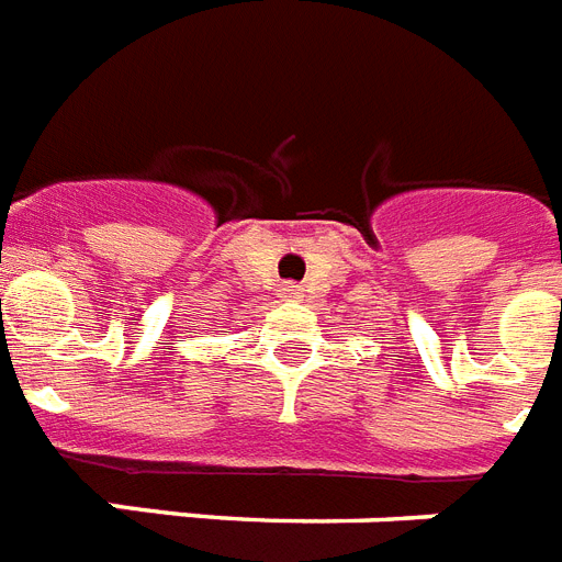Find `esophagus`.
I'll return each instance as SVG.
<instances>
[{"instance_id": "esophagus-1", "label": "esophagus", "mask_w": 562, "mask_h": 562, "mask_svg": "<svg viewBox=\"0 0 562 562\" xmlns=\"http://www.w3.org/2000/svg\"><path fill=\"white\" fill-rule=\"evenodd\" d=\"M281 299H284V302H295V299H302V286L293 284V281H286V284H281Z\"/></svg>"}]
</instances>
